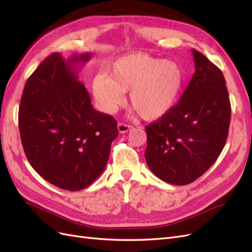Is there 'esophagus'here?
I'll return each instance as SVG.
<instances>
[{
  "label": "esophagus",
  "mask_w": 252,
  "mask_h": 252,
  "mask_svg": "<svg viewBox=\"0 0 252 252\" xmlns=\"http://www.w3.org/2000/svg\"><path fill=\"white\" fill-rule=\"evenodd\" d=\"M131 128H132V126L124 124V123H119L118 124V130H119L120 133H126V132L130 130Z\"/></svg>",
  "instance_id": "34e87169"
}]
</instances>
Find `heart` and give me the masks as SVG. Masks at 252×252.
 Wrapping results in <instances>:
<instances>
[{
  "label": "heart",
  "instance_id": "heart-1",
  "mask_svg": "<svg viewBox=\"0 0 252 252\" xmlns=\"http://www.w3.org/2000/svg\"><path fill=\"white\" fill-rule=\"evenodd\" d=\"M183 83V71L173 60H158L146 53L120 57L91 82L97 107L112 113L129 91L130 107L143 119L155 120L168 111Z\"/></svg>",
  "mask_w": 252,
  "mask_h": 252
}]
</instances>
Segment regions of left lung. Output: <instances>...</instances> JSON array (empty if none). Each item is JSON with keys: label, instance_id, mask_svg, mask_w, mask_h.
I'll list each match as a JSON object with an SVG mask.
<instances>
[{"label": "left lung", "instance_id": "8db88e82", "mask_svg": "<svg viewBox=\"0 0 252 252\" xmlns=\"http://www.w3.org/2000/svg\"><path fill=\"white\" fill-rule=\"evenodd\" d=\"M195 71L179 103L146 126L145 158L158 179L172 185L192 183L222 152L231 107L224 75L192 49Z\"/></svg>", "mask_w": 252, "mask_h": 252}]
</instances>
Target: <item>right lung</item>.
<instances>
[{
	"label": "right lung",
	"instance_id": "1",
	"mask_svg": "<svg viewBox=\"0 0 252 252\" xmlns=\"http://www.w3.org/2000/svg\"><path fill=\"white\" fill-rule=\"evenodd\" d=\"M91 53L45 59L28 78L21 97V141L32 168L50 184L70 191L89 186L107 164L119 131L111 116L94 109L78 65Z\"/></svg>",
	"mask_w": 252,
	"mask_h": 252
}]
</instances>
